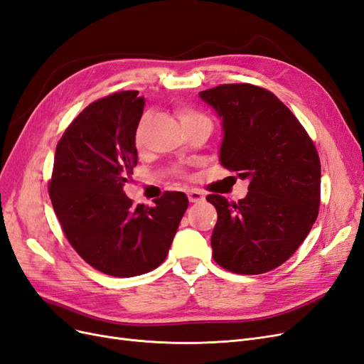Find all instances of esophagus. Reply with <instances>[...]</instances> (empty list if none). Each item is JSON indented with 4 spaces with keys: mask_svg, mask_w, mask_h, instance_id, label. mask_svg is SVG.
Here are the masks:
<instances>
[{
    "mask_svg": "<svg viewBox=\"0 0 364 364\" xmlns=\"http://www.w3.org/2000/svg\"><path fill=\"white\" fill-rule=\"evenodd\" d=\"M188 200L191 203H200L205 200V194L199 190H191V191H188Z\"/></svg>",
    "mask_w": 364,
    "mask_h": 364,
    "instance_id": "1",
    "label": "esophagus"
}]
</instances>
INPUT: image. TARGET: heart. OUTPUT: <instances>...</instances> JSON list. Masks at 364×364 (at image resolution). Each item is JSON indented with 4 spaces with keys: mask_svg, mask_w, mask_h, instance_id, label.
<instances>
[{
    "mask_svg": "<svg viewBox=\"0 0 364 364\" xmlns=\"http://www.w3.org/2000/svg\"><path fill=\"white\" fill-rule=\"evenodd\" d=\"M179 117H181V121L182 123H190V121H196V119H203L206 117H203L202 114L196 112V111H191V109H186V107H182L179 111ZM135 144L139 147L141 146V138H139V134H136L135 136Z\"/></svg>",
    "mask_w": 364,
    "mask_h": 364,
    "instance_id": "1",
    "label": "heart"
}]
</instances>
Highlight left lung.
<instances>
[{
	"label": "left lung",
	"mask_w": 364,
	"mask_h": 364,
	"mask_svg": "<svg viewBox=\"0 0 364 364\" xmlns=\"http://www.w3.org/2000/svg\"><path fill=\"white\" fill-rule=\"evenodd\" d=\"M222 119L220 164L247 179L245 199L206 197L217 209L214 261L259 274L287 261L310 232L321 205V161L311 138L270 91L249 83L199 92Z\"/></svg>",
	"instance_id": "8db88e82"
}]
</instances>
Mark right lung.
Listing matches in <instances>:
<instances>
[{
    "label": "right lung",
    "instance_id": "right-lung-1",
    "mask_svg": "<svg viewBox=\"0 0 364 364\" xmlns=\"http://www.w3.org/2000/svg\"><path fill=\"white\" fill-rule=\"evenodd\" d=\"M144 103L138 91H123L85 107L58 142L48 185L70 245L90 266L118 278L161 266L188 208L181 191H167L155 206H135L123 191L138 164Z\"/></svg>",
    "mask_w": 364,
    "mask_h": 364
}]
</instances>
